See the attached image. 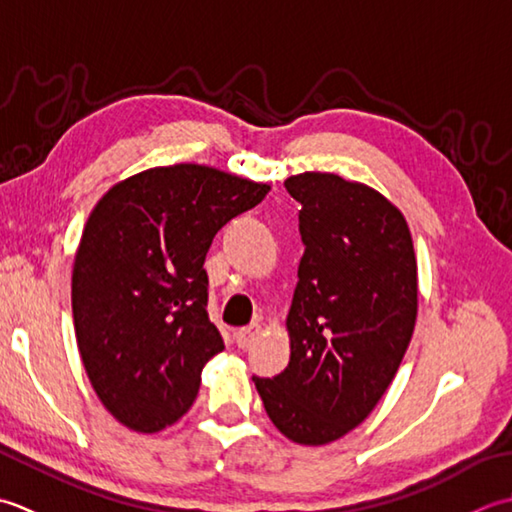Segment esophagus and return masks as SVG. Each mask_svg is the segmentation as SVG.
<instances>
[{
	"label": "esophagus",
	"mask_w": 512,
	"mask_h": 512,
	"mask_svg": "<svg viewBox=\"0 0 512 512\" xmlns=\"http://www.w3.org/2000/svg\"><path fill=\"white\" fill-rule=\"evenodd\" d=\"M258 336H260V325L258 322H252V325H247V327L236 331V344L241 349H247V347H252Z\"/></svg>",
	"instance_id": "esophagus-1"
}]
</instances>
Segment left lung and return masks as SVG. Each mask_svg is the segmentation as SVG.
<instances>
[{"label": "left lung", "mask_w": 512, "mask_h": 512, "mask_svg": "<svg viewBox=\"0 0 512 512\" xmlns=\"http://www.w3.org/2000/svg\"><path fill=\"white\" fill-rule=\"evenodd\" d=\"M300 203L305 254L287 316L291 358L254 375L269 420L298 444H327L364 422L389 389L417 316V263L398 207L327 172L285 181Z\"/></svg>", "instance_id": "left-lung-1"}]
</instances>
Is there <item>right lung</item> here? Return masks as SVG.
<instances>
[{
	"mask_svg": "<svg viewBox=\"0 0 512 512\" xmlns=\"http://www.w3.org/2000/svg\"><path fill=\"white\" fill-rule=\"evenodd\" d=\"M269 185L205 165L152 168L97 203L72 269V318L92 389L121 424L156 433L190 411L225 349L203 267L218 229Z\"/></svg>",
	"mask_w": 512,
	"mask_h": 512,
	"instance_id": "obj_1",
	"label": "right lung"
}]
</instances>
